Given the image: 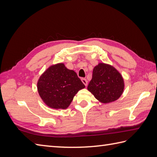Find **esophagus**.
Segmentation results:
<instances>
[{"label":"esophagus","instance_id":"34e87169","mask_svg":"<svg viewBox=\"0 0 157 157\" xmlns=\"http://www.w3.org/2000/svg\"><path fill=\"white\" fill-rule=\"evenodd\" d=\"M81 80H82V82L83 84H84L86 86L88 85V81L86 80V79H85V78H82V79H81Z\"/></svg>","mask_w":157,"mask_h":157}]
</instances>
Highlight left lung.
<instances>
[{
    "label": "left lung",
    "mask_w": 157,
    "mask_h": 157,
    "mask_svg": "<svg viewBox=\"0 0 157 157\" xmlns=\"http://www.w3.org/2000/svg\"><path fill=\"white\" fill-rule=\"evenodd\" d=\"M124 88V79L121 73L113 65L105 63H99L94 67L92 78L87 88L88 90L103 104L119 99Z\"/></svg>",
    "instance_id": "8db88e82"
}]
</instances>
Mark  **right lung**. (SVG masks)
Masks as SVG:
<instances>
[{
    "label": "right lung",
    "instance_id": "right-lung-1",
    "mask_svg": "<svg viewBox=\"0 0 157 157\" xmlns=\"http://www.w3.org/2000/svg\"><path fill=\"white\" fill-rule=\"evenodd\" d=\"M77 73L64 63L52 65L40 77L37 82L38 94L48 107L66 109L79 90L84 88Z\"/></svg>",
    "mask_w": 157,
    "mask_h": 157
}]
</instances>
